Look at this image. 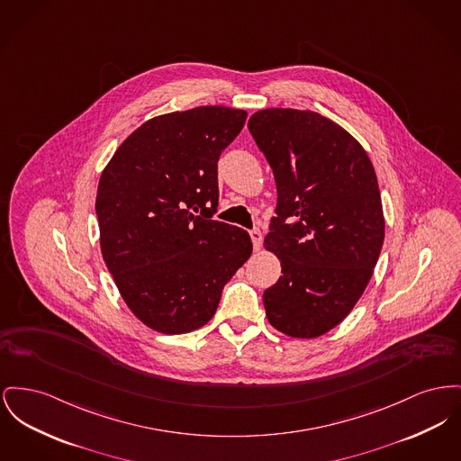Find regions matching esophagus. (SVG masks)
Instances as JSON below:
<instances>
[{"instance_id": "34e87169", "label": "esophagus", "mask_w": 461, "mask_h": 461, "mask_svg": "<svg viewBox=\"0 0 461 461\" xmlns=\"http://www.w3.org/2000/svg\"><path fill=\"white\" fill-rule=\"evenodd\" d=\"M250 239H252V245H254V250H259V247H261V242H263V233L258 230V228H254V230H250Z\"/></svg>"}]
</instances>
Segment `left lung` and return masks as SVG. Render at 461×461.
I'll use <instances>...</instances> for the list:
<instances>
[{"mask_svg": "<svg viewBox=\"0 0 461 461\" xmlns=\"http://www.w3.org/2000/svg\"><path fill=\"white\" fill-rule=\"evenodd\" d=\"M249 131L276 183L265 247L282 276L265 291L267 317L291 338L341 324L366 291L384 240L375 167L360 142L315 111L261 109Z\"/></svg>", "mask_w": 461, "mask_h": 461, "instance_id": "left-lung-1", "label": "left lung"}]
</instances>
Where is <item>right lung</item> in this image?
Here are the masks:
<instances>
[{
    "mask_svg": "<svg viewBox=\"0 0 461 461\" xmlns=\"http://www.w3.org/2000/svg\"><path fill=\"white\" fill-rule=\"evenodd\" d=\"M247 111L200 106L155 116L101 174V250L131 312L163 334L207 324L222 287L250 258L249 233L212 219L217 160Z\"/></svg>",
    "mask_w": 461,
    "mask_h": 461,
    "instance_id": "right-lung-1",
    "label": "right lung"
}]
</instances>
